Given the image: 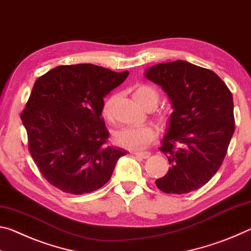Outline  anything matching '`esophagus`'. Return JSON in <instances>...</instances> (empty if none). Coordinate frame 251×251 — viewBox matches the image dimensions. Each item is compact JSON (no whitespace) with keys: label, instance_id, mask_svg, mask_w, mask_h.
I'll return each mask as SVG.
<instances>
[{"label":"esophagus","instance_id":"34e87169","mask_svg":"<svg viewBox=\"0 0 251 251\" xmlns=\"http://www.w3.org/2000/svg\"><path fill=\"white\" fill-rule=\"evenodd\" d=\"M133 154L136 155V156H138V157H142V158H144V159H146L151 156L150 151H134Z\"/></svg>","mask_w":251,"mask_h":251}]
</instances>
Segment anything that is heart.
<instances>
[{
  "label": "heart",
  "mask_w": 251,
  "mask_h": 251,
  "mask_svg": "<svg viewBox=\"0 0 251 251\" xmlns=\"http://www.w3.org/2000/svg\"><path fill=\"white\" fill-rule=\"evenodd\" d=\"M133 97L137 103L146 109H152L156 107L159 100V94L154 87L147 84H136L131 87ZM117 101V95H110L105 100L101 114L105 120L113 121L115 105ZM156 120L160 124H168L171 121V112L168 109H161L156 114ZM157 139L156 130L151 126L142 127H123L114 133V142L118 146L127 148L131 151L144 150L154 143Z\"/></svg>",
  "instance_id": "obj_1"
}]
</instances>
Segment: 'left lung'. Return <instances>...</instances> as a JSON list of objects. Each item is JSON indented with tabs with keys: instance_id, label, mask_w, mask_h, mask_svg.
Instances as JSON below:
<instances>
[{
	"instance_id": "1",
	"label": "left lung",
	"mask_w": 251,
	"mask_h": 251,
	"mask_svg": "<svg viewBox=\"0 0 251 251\" xmlns=\"http://www.w3.org/2000/svg\"><path fill=\"white\" fill-rule=\"evenodd\" d=\"M145 75L174 107L159 148L171 168L156 186L166 194H188L207 184L226 157L235 131L231 92L215 72L180 59L151 66Z\"/></svg>"
}]
</instances>
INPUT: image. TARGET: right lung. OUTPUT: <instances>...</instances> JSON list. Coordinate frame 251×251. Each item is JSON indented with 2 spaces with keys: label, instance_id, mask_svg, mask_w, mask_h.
Returning <instances> with one entry per match:
<instances>
[{
  "label": "right lung",
  "instance_id": "1",
  "mask_svg": "<svg viewBox=\"0 0 251 251\" xmlns=\"http://www.w3.org/2000/svg\"><path fill=\"white\" fill-rule=\"evenodd\" d=\"M128 74L94 64L61 65L34 83L21 120L29 154L50 185L82 195L109 180L126 151L107 145L101 107Z\"/></svg>",
  "mask_w": 251,
  "mask_h": 251
}]
</instances>
